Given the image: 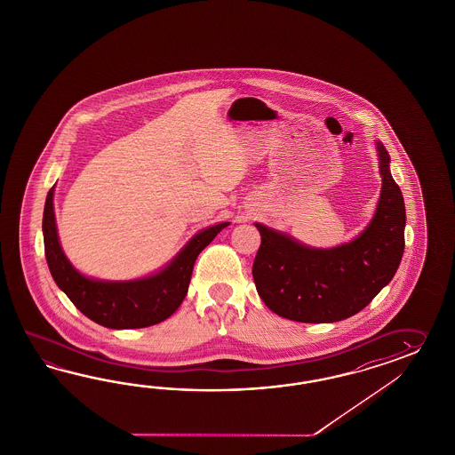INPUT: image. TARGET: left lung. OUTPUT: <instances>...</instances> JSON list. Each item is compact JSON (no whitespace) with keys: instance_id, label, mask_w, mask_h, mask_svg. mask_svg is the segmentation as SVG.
<instances>
[{"instance_id":"8db88e82","label":"left lung","mask_w":455,"mask_h":455,"mask_svg":"<svg viewBox=\"0 0 455 455\" xmlns=\"http://www.w3.org/2000/svg\"><path fill=\"white\" fill-rule=\"evenodd\" d=\"M376 148L381 196L368 227L351 242L313 248L255 223L261 245L253 280L263 303L278 316L299 323L346 320L393 280L404 253V198L389 171L387 150L379 140Z\"/></svg>"}]
</instances>
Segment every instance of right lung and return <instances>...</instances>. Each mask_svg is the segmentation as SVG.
I'll return each mask as SVG.
<instances>
[{
  "label": "right lung",
  "instance_id": "add662e5",
  "mask_svg": "<svg viewBox=\"0 0 455 455\" xmlns=\"http://www.w3.org/2000/svg\"><path fill=\"white\" fill-rule=\"evenodd\" d=\"M54 187L48 192L43 236L44 253L56 284L89 320L111 330L148 328L167 320L182 305L198 253L220 234L230 221H221L194 235L187 245L162 270L129 282H106L84 276L62 251L56 217Z\"/></svg>",
  "mask_w": 455,
  "mask_h": 455
}]
</instances>
